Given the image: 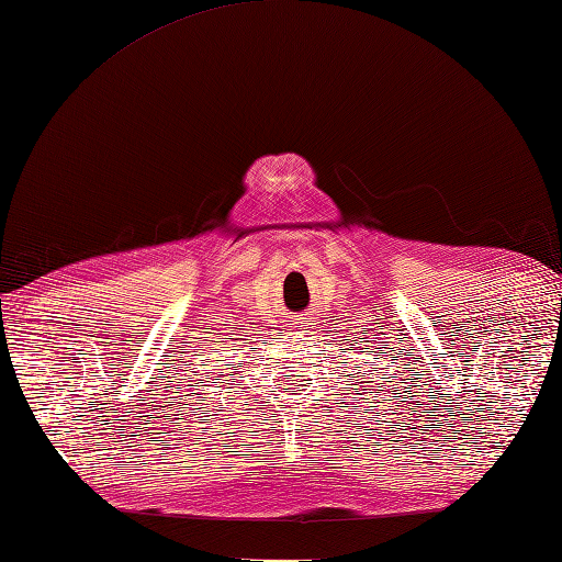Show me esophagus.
Returning <instances> with one entry per match:
<instances>
[{
	"label": "esophagus",
	"instance_id": "1",
	"mask_svg": "<svg viewBox=\"0 0 562 562\" xmlns=\"http://www.w3.org/2000/svg\"><path fill=\"white\" fill-rule=\"evenodd\" d=\"M288 328H290V330H302L304 326H302V321H300V318H292L290 324H288Z\"/></svg>",
	"mask_w": 562,
	"mask_h": 562
}]
</instances>
